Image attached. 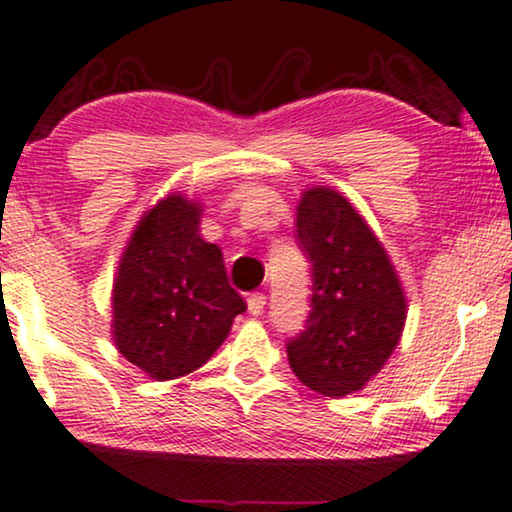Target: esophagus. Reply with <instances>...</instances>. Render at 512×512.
<instances>
[{"instance_id": "esophagus-1", "label": "esophagus", "mask_w": 512, "mask_h": 512, "mask_svg": "<svg viewBox=\"0 0 512 512\" xmlns=\"http://www.w3.org/2000/svg\"><path fill=\"white\" fill-rule=\"evenodd\" d=\"M246 306H249L251 315H261L263 308H266V294H261V292L251 294L249 299H246Z\"/></svg>"}]
</instances>
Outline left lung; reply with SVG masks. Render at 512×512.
I'll return each instance as SVG.
<instances>
[{
    "instance_id": "8db88e82",
    "label": "left lung",
    "mask_w": 512,
    "mask_h": 512,
    "mask_svg": "<svg viewBox=\"0 0 512 512\" xmlns=\"http://www.w3.org/2000/svg\"><path fill=\"white\" fill-rule=\"evenodd\" d=\"M296 242L313 266V294L306 330L289 339L287 358L308 389L339 399L389 361L406 325V296L380 239L330 187L301 194Z\"/></svg>"
}]
</instances>
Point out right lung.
<instances>
[{
    "instance_id": "1",
    "label": "right lung",
    "mask_w": 512,
    "mask_h": 512,
    "mask_svg": "<svg viewBox=\"0 0 512 512\" xmlns=\"http://www.w3.org/2000/svg\"><path fill=\"white\" fill-rule=\"evenodd\" d=\"M199 220L197 201L168 194L144 213L118 263L113 344L151 380L201 368L246 311L220 249L201 239Z\"/></svg>"
}]
</instances>
